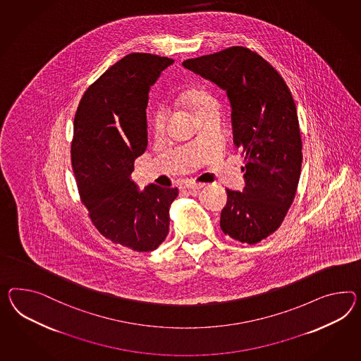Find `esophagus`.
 Segmentation results:
<instances>
[{"label": "esophagus", "instance_id": "obj_1", "mask_svg": "<svg viewBox=\"0 0 361 361\" xmlns=\"http://www.w3.org/2000/svg\"><path fill=\"white\" fill-rule=\"evenodd\" d=\"M203 183H195V182H185V188H188V190H200V188H203Z\"/></svg>", "mask_w": 361, "mask_h": 361}]
</instances>
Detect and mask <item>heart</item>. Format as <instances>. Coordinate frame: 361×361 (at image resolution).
<instances>
[{"label":"heart","mask_w":361,"mask_h":361,"mask_svg":"<svg viewBox=\"0 0 361 361\" xmlns=\"http://www.w3.org/2000/svg\"><path fill=\"white\" fill-rule=\"evenodd\" d=\"M188 103L194 109L195 114L216 104L212 97L205 92H194V93L190 94ZM166 119L167 111L164 106H159L153 111L152 118H150V126H152V130H154V133H161L164 130Z\"/></svg>","instance_id":"obj_1"}]
</instances>
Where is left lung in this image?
I'll list each match as a JSON object with an SVG mask.
<instances>
[{
    "label": "left lung",
    "instance_id": "1",
    "mask_svg": "<svg viewBox=\"0 0 361 361\" xmlns=\"http://www.w3.org/2000/svg\"><path fill=\"white\" fill-rule=\"evenodd\" d=\"M226 92L233 139L245 154L243 191L226 190L221 231L254 245L278 229L293 203L302 164L296 103L278 71L246 47L183 61Z\"/></svg>",
    "mask_w": 361,
    "mask_h": 361
}]
</instances>
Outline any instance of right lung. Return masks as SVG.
I'll return each instance as SVG.
<instances>
[{
  "instance_id": "right-lung-1",
  "label": "right lung",
  "mask_w": 361,
  "mask_h": 361,
  "mask_svg": "<svg viewBox=\"0 0 361 361\" xmlns=\"http://www.w3.org/2000/svg\"><path fill=\"white\" fill-rule=\"evenodd\" d=\"M173 59L130 54L89 86L74 116L71 148L81 202L98 231L139 252L157 249L169 234L176 187L130 179L135 159L148 145L150 86Z\"/></svg>"
}]
</instances>
